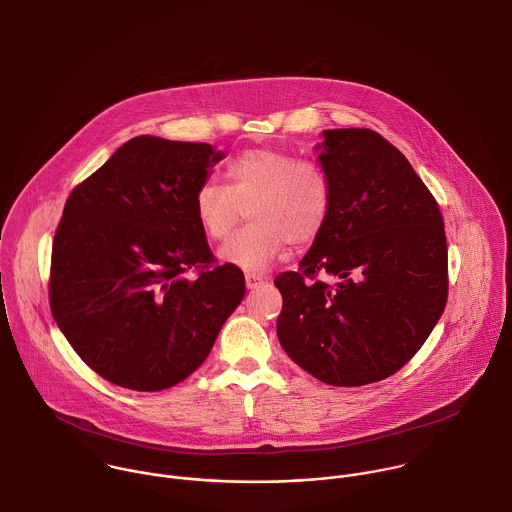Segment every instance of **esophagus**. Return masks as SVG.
Listing matches in <instances>:
<instances>
[{"label":"esophagus","instance_id":"obj_1","mask_svg":"<svg viewBox=\"0 0 512 512\" xmlns=\"http://www.w3.org/2000/svg\"><path fill=\"white\" fill-rule=\"evenodd\" d=\"M263 283V277H259V275H251V273H247L245 275V285H247V289H255L257 285H261Z\"/></svg>","mask_w":512,"mask_h":512}]
</instances>
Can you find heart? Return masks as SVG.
Instances as JSON below:
<instances>
[{
  "label": "heart",
  "mask_w": 512,
  "mask_h": 512,
  "mask_svg": "<svg viewBox=\"0 0 512 512\" xmlns=\"http://www.w3.org/2000/svg\"><path fill=\"white\" fill-rule=\"evenodd\" d=\"M227 185L207 179L193 193V213L213 241L225 239L243 217L251 221L219 251L243 271L267 269L289 243L311 245L333 209V183L327 169L277 147H251L227 165Z\"/></svg>",
  "instance_id": "obj_1"
}]
</instances>
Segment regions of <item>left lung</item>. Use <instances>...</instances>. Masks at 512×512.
Listing matches in <instances>:
<instances>
[{
  "label": "left lung",
  "mask_w": 512,
  "mask_h": 512,
  "mask_svg": "<svg viewBox=\"0 0 512 512\" xmlns=\"http://www.w3.org/2000/svg\"><path fill=\"white\" fill-rule=\"evenodd\" d=\"M319 155L333 209L283 295L277 337L307 373L361 387L403 369L449 297V251L437 199L407 157L373 129H327Z\"/></svg>",
  "instance_id": "left-lung-1"
}]
</instances>
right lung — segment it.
Wrapping results in <instances>:
<instances>
[{
	"label": "right lung",
	"instance_id": "add662e5",
	"mask_svg": "<svg viewBox=\"0 0 512 512\" xmlns=\"http://www.w3.org/2000/svg\"><path fill=\"white\" fill-rule=\"evenodd\" d=\"M223 159L209 143L139 135L69 193L49 271L53 319L105 381L161 391L209 355L245 297L193 213V193Z\"/></svg>",
	"mask_w": 512,
	"mask_h": 512
}]
</instances>
